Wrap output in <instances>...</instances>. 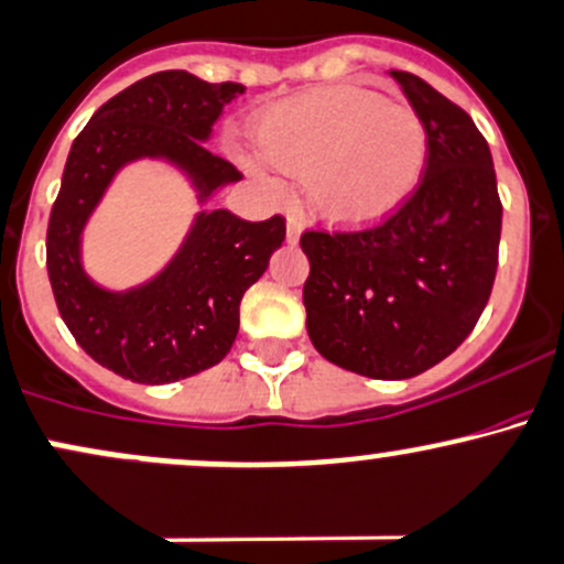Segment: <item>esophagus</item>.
<instances>
[{"label":"esophagus","instance_id":"obj_1","mask_svg":"<svg viewBox=\"0 0 564 564\" xmlns=\"http://www.w3.org/2000/svg\"><path fill=\"white\" fill-rule=\"evenodd\" d=\"M302 230H305V221H302V216L289 214V219H286V238H289V243H296V240H300Z\"/></svg>","mask_w":564,"mask_h":564}]
</instances>
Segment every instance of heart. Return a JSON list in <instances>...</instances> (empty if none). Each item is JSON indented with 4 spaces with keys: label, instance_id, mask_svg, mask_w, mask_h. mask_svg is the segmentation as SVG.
<instances>
[{
    "label": "heart",
    "instance_id": "obj_1",
    "mask_svg": "<svg viewBox=\"0 0 564 564\" xmlns=\"http://www.w3.org/2000/svg\"><path fill=\"white\" fill-rule=\"evenodd\" d=\"M259 154L289 176H307L311 203L334 225L386 219L417 189L429 131L406 104L358 85H329L264 109Z\"/></svg>",
    "mask_w": 564,
    "mask_h": 564
}]
</instances>
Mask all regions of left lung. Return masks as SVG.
I'll list each match as a JSON object with an SVG mask.
<instances>
[{"instance_id": "left-lung-1", "label": "left lung", "mask_w": 564, "mask_h": 564, "mask_svg": "<svg viewBox=\"0 0 564 564\" xmlns=\"http://www.w3.org/2000/svg\"><path fill=\"white\" fill-rule=\"evenodd\" d=\"M391 77L429 131L423 182L377 227L300 238L315 350L375 380L425 372L474 332L492 292L503 219L490 147L468 111L410 72Z\"/></svg>"}]
</instances>
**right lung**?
I'll return each instance as SVG.
<instances>
[{
  "instance_id": "add662e5",
  "label": "right lung",
  "mask_w": 564,
  "mask_h": 564,
  "mask_svg": "<svg viewBox=\"0 0 564 564\" xmlns=\"http://www.w3.org/2000/svg\"><path fill=\"white\" fill-rule=\"evenodd\" d=\"M243 90L240 83L212 85L178 69L150 74L109 98L66 158L47 225L55 305L79 348L126 380L163 386L216 367L235 343L246 289L286 238V219L200 212L169 268L128 292H107L83 270L85 221L131 160H169L192 178L200 200L238 182L240 171L203 141Z\"/></svg>"
}]
</instances>
